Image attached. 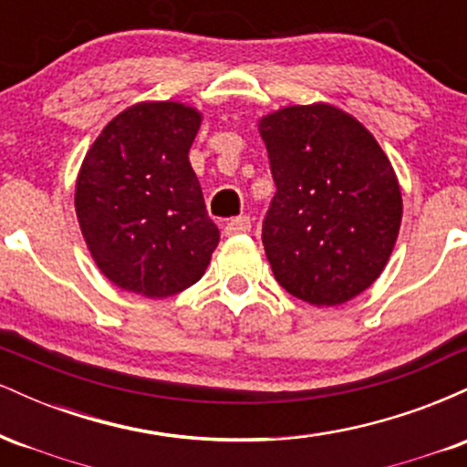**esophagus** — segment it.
Wrapping results in <instances>:
<instances>
[{"label": "esophagus", "instance_id": "obj_1", "mask_svg": "<svg viewBox=\"0 0 467 467\" xmlns=\"http://www.w3.org/2000/svg\"><path fill=\"white\" fill-rule=\"evenodd\" d=\"M250 228H252L250 217L248 215H239V217L230 219V222L226 223V228H223V234H226V237H237V234L250 233Z\"/></svg>", "mask_w": 467, "mask_h": 467}]
</instances>
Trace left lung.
Instances as JSON below:
<instances>
[{
  "label": "left lung",
  "instance_id": "1",
  "mask_svg": "<svg viewBox=\"0 0 467 467\" xmlns=\"http://www.w3.org/2000/svg\"><path fill=\"white\" fill-rule=\"evenodd\" d=\"M276 192L264 219L275 278L292 296L331 307L382 275L401 223L387 153L334 105H292L259 120Z\"/></svg>",
  "mask_w": 467,
  "mask_h": 467
}]
</instances>
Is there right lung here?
<instances>
[{
  "label": "right lung",
  "instance_id": "1",
  "mask_svg": "<svg viewBox=\"0 0 467 467\" xmlns=\"http://www.w3.org/2000/svg\"><path fill=\"white\" fill-rule=\"evenodd\" d=\"M200 122L189 105H131L80 164L74 195L80 233L99 270L120 289L173 296L211 264L219 230L189 162Z\"/></svg>",
  "mask_w": 467,
  "mask_h": 467
}]
</instances>
